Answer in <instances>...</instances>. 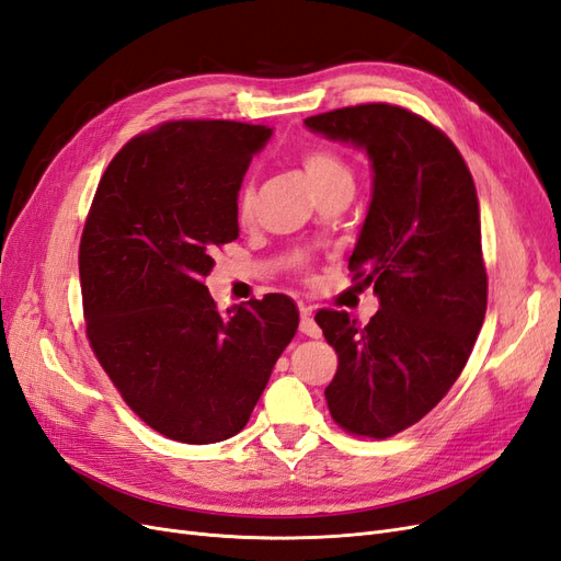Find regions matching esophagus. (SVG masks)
I'll return each mask as SVG.
<instances>
[{
	"label": "esophagus",
	"mask_w": 561,
	"mask_h": 561,
	"mask_svg": "<svg viewBox=\"0 0 561 561\" xmlns=\"http://www.w3.org/2000/svg\"><path fill=\"white\" fill-rule=\"evenodd\" d=\"M299 330H301V334H307V336H313V339H318V336L322 334V330L318 328V322H316V318H313L311 309H301V320H299Z\"/></svg>",
	"instance_id": "esophagus-1"
}]
</instances>
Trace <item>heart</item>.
<instances>
[{"label":"heart","mask_w":561,"mask_h":561,"mask_svg":"<svg viewBox=\"0 0 561 561\" xmlns=\"http://www.w3.org/2000/svg\"><path fill=\"white\" fill-rule=\"evenodd\" d=\"M301 165L316 194L334 190V186H353V173L348 163L330 149H307L301 157ZM236 210H239L241 222H250L254 213V186L250 182L241 186Z\"/></svg>","instance_id":"1"}]
</instances>
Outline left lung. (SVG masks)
Here are the masks:
<instances>
[{"mask_svg": "<svg viewBox=\"0 0 561 561\" xmlns=\"http://www.w3.org/2000/svg\"><path fill=\"white\" fill-rule=\"evenodd\" d=\"M311 133L363 149L371 201L348 268L375 285L365 328L346 311L316 322L339 355L325 398L348 433L414 426L461 375L486 313L480 206L468 165L443 130L396 105L309 116Z\"/></svg>", "mask_w": 561, "mask_h": 561, "instance_id": "8db88e82", "label": "left lung"}]
</instances>
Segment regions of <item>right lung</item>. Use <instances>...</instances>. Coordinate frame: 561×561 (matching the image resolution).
Masks as SVG:
<instances>
[{
  "label": "right lung",
  "instance_id": "add662e5",
  "mask_svg": "<svg viewBox=\"0 0 561 561\" xmlns=\"http://www.w3.org/2000/svg\"><path fill=\"white\" fill-rule=\"evenodd\" d=\"M274 128L171 122L130 140L98 184L79 248L87 334L130 410L213 445L241 433L299 325L266 295L219 313L203 285L239 239L241 182Z\"/></svg>",
  "mask_w": 561,
  "mask_h": 561
}]
</instances>
